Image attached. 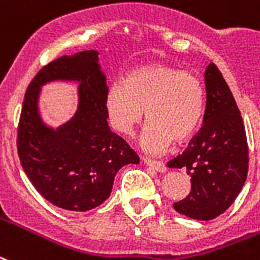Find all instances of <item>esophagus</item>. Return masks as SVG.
Segmentation results:
<instances>
[{
  "label": "esophagus",
  "instance_id": "1",
  "mask_svg": "<svg viewBox=\"0 0 260 260\" xmlns=\"http://www.w3.org/2000/svg\"><path fill=\"white\" fill-rule=\"evenodd\" d=\"M143 162H145L146 165L151 167L153 169H155V171H158V172H165V171H167V167H165L164 162H161V161H153V159L150 158H143Z\"/></svg>",
  "mask_w": 260,
  "mask_h": 260
}]
</instances>
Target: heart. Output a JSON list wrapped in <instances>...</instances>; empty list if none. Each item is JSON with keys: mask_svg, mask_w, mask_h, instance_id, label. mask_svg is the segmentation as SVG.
<instances>
[{"mask_svg": "<svg viewBox=\"0 0 260 260\" xmlns=\"http://www.w3.org/2000/svg\"><path fill=\"white\" fill-rule=\"evenodd\" d=\"M111 126L131 136L146 117L150 121L142 145L151 154L164 153L176 142L190 139L205 109L204 86L197 77L165 64L131 71L125 81L111 84L105 99Z\"/></svg>", "mask_w": 260, "mask_h": 260, "instance_id": "1", "label": "heart"}]
</instances>
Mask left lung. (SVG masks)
Returning <instances> with one entry per match:
<instances>
[{
	"label": "left lung",
	"instance_id": "8db88e82",
	"mask_svg": "<svg viewBox=\"0 0 260 260\" xmlns=\"http://www.w3.org/2000/svg\"><path fill=\"white\" fill-rule=\"evenodd\" d=\"M203 126L169 168H186L191 190L174 204L180 215L211 220L234 203L248 174V143L244 122L222 73L213 63L205 70Z\"/></svg>",
	"mask_w": 260,
	"mask_h": 260
}]
</instances>
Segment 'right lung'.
<instances>
[{"mask_svg":"<svg viewBox=\"0 0 260 260\" xmlns=\"http://www.w3.org/2000/svg\"><path fill=\"white\" fill-rule=\"evenodd\" d=\"M99 52L57 57L38 71L23 101L17 126V154L24 172L42 197L67 211H89L105 203L121 167L139 157L107 124L106 77ZM78 81L79 109L53 130L38 113L41 86L51 81Z\"/></svg>","mask_w":260,"mask_h":260,"instance_id":"obj_1","label":"right lung"}]
</instances>
